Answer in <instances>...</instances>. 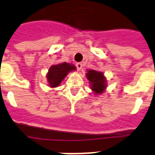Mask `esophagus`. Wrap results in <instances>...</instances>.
I'll return each instance as SVG.
<instances>
[{
    "label": "esophagus",
    "instance_id": "obj_1",
    "mask_svg": "<svg viewBox=\"0 0 155 155\" xmlns=\"http://www.w3.org/2000/svg\"><path fill=\"white\" fill-rule=\"evenodd\" d=\"M76 68H77L78 71H80L82 68H83V64H82V63H77L76 64H75Z\"/></svg>",
    "mask_w": 155,
    "mask_h": 155
}]
</instances>
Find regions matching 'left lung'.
Segmentation results:
<instances>
[{
  "instance_id": "left-lung-1",
  "label": "left lung",
  "mask_w": 155,
  "mask_h": 155,
  "mask_svg": "<svg viewBox=\"0 0 155 155\" xmlns=\"http://www.w3.org/2000/svg\"><path fill=\"white\" fill-rule=\"evenodd\" d=\"M87 79L89 80L90 87L95 95L102 94L106 89L107 81L103 72L95 71V70H87L86 74Z\"/></svg>"
}]
</instances>
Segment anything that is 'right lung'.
Instances as JSON below:
<instances>
[{"label":"right lung","instance_id":"1","mask_svg":"<svg viewBox=\"0 0 155 155\" xmlns=\"http://www.w3.org/2000/svg\"><path fill=\"white\" fill-rule=\"evenodd\" d=\"M76 68L71 64L62 63L56 65H52L49 68L47 74V80L48 86L51 87H56L61 84L62 80L66 75L71 71H75Z\"/></svg>","mask_w":155,"mask_h":155}]
</instances>
